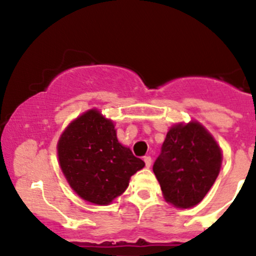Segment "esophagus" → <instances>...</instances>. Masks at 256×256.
I'll use <instances>...</instances> for the list:
<instances>
[{"instance_id":"obj_1","label":"esophagus","mask_w":256,"mask_h":256,"mask_svg":"<svg viewBox=\"0 0 256 256\" xmlns=\"http://www.w3.org/2000/svg\"><path fill=\"white\" fill-rule=\"evenodd\" d=\"M144 164H146V167H150L152 166V158L150 156H144Z\"/></svg>"}]
</instances>
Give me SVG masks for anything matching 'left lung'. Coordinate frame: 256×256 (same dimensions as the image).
<instances>
[{
	"mask_svg": "<svg viewBox=\"0 0 256 256\" xmlns=\"http://www.w3.org/2000/svg\"><path fill=\"white\" fill-rule=\"evenodd\" d=\"M222 152L198 122L176 125L167 132L152 171L167 202L190 208L202 201L216 182Z\"/></svg>",
	"mask_w": 256,
	"mask_h": 256,
	"instance_id": "8db88e82",
	"label": "left lung"
}]
</instances>
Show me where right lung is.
Here are the masks:
<instances>
[{
  "instance_id": "right-lung-1",
  "label": "right lung",
  "mask_w": 256,
  "mask_h": 256,
  "mask_svg": "<svg viewBox=\"0 0 256 256\" xmlns=\"http://www.w3.org/2000/svg\"><path fill=\"white\" fill-rule=\"evenodd\" d=\"M61 170L76 192L95 204H108L128 186L144 162L118 142L114 125L91 110L70 124L58 143Z\"/></svg>"
}]
</instances>
